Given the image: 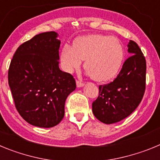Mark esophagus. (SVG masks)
<instances>
[{
    "mask_svg": "<svg viewBox=\"0 0 160 160\" xmlns=\"http://www.w3.org/2000/svg\"><path fill=\"white\" fill-rule=\"evenodd\" d=\"M76 84H77L78 87H82L84 86V82H82L80 81V80H77V81H76Z\"/></svg>",
    "mask_w": 160,
    "mask_h": 160,
    "instance_id": "34e87169",
    "label": "esophagus"
}]
</instances>
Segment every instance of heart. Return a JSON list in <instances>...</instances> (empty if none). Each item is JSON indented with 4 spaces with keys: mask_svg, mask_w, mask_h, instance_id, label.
<instances>
[{
    "mask_svg": "<svg viewBox=\"0 0 160 160\" xmlns=\"http://www.w3.org/2000/svg\"><path fill=\"white\" fill-rule=\"evenodd\" d=\"M123 58V47L118 38L102 34L78 38L73 46L65 45L61 53V62L66 72L78 70L85 60V70L97 82L113 78L122 66Z\"/></svg>",
    "mask_w": 160,
    "mask_h": 160,
    "instance_id": "b5f03b06",
    "label": "heart"
}]
</instances>
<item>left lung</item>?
Instances as JSON below:
<instances>
[{
  "label": "left lung",
  "mask_w": 160,
  "mask_h": 160,
  "mask_svg": "<svg viewBox=\"0 0 160 160\" xmlns=\"http://www.w3.org/2000/svg\"><path fill=\"white\" fill-rule=\"evenodd\" d=\"M128 46L131 56L114 81L98 87V97L92 103L94 116L103 123L118 122L129 116L145 93L146 59L136 42L131 40Z\"/></svg>",
  "instance_id": "8db88e82"
}]
</instances>
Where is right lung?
Returning a JSON list of instances; mask_svg holds the SVG:
<instances>
[{"mask_svg": "<svg viewBox=\"0 0 160 160\" xmlns=\"http://www.w3.org/2000/svg\"><path fill=\"white\" fill-rule=\"evenodd\" d=\"M57 32H42L22 44L8 68V80L14 104L29 124L49 128L65 114V102L75 90V79L59 69L61 42Z\"/></svg>", "mask_w": 160, "mask_h": 160, "instance_id": "right-lung-1", "label": "right lung"}]
</instances>
